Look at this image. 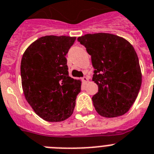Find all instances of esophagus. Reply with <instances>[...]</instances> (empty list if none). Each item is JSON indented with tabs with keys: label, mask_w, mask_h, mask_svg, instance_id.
Segmentation results:
<instances>
[{
	"label": "esophagus",
	"mask_w": 154,
	"mask_h": 154,
	"mask_svg": "<svg viewBox=\"0 0 154 154\" xmlns=\"http://www.w3.org/2000/svg\"><path fill=\"white\" fill-rule=\"evenodd\" d=\"M82 81H83V82L86 84V83L88 82V78L87 77H82Z\"/></svg>",
	"instance_id": "obj_1"
}]
</instances>
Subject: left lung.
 I'll use <instances>...</instances> for the list:
<instances>
[{
	"instance_id": "left-lung-1",
	"label": "left lung",
	"mask_w": 154,
	"mask_h": 154,
	"mask_svg": "<svg viewBox=\"0 0 154 154\" xmlns=\"http://www.w3.org/2000/svg\"><path fill=\"white\" fill-rule=\"evenodd\" d=\"M91 57L92 81L98 91L92 97L100 116L113 118L125 114L133 105L142 84L139 59L127 40L109 33L87 34L77 38Z\"/></svg>"
}]
</instances>
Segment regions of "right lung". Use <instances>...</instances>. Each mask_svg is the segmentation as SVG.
Masks as SVG:
<instances>
[{"label":"right lung","instance_id":"1","mask_svg":"<svg viewBox=\"0 0 154 154\" xmlns=\"http://www.w3.org/2000/svg\"><path fill=\"white\" fill-rule=\"evenodd\" d=\"M76 37L42 36L31 44L21 62V85L34 112L47 122L73 114L81 81L69 77L66 56Z\"/></svg>","mask_w":154,"mask_h":154}]
</instances>
